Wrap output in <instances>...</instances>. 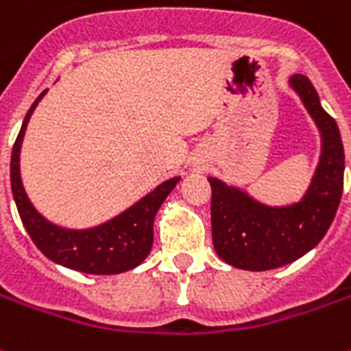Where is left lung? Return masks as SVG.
<instances>
[{
  "instance_id": "8db88e82",
  "label": "left lung",
  "mask_w": 351,
  "mask_h": 351,
  "mask_svg": "<svg viewBox=\"0 0 351 351\" xmlns=\"http://www.w3.org/2000/svg\"><path fill=\"white\" fill-rule=\"evenodd\" d=\"M307 113L321 132V157L304 197L290 206H267L245 190L209 176L211 230L217 256L245 271L288 265L313 250L332 225L344 188V145L311 80L290 76Z\"/></svg>"
}]
</instances>
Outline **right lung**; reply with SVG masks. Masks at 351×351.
<instances>
[{"mask_svg": "<svg viewBox=\"0 0 351 351\" xmlns=\"http://www.w3.org/2000/svg\"><path fill=\"white\" fill-rule=\"evenodd\" d=\"M45 92L47 90L38 95V99L28 109L11 154V190L26 232L30 234L36 247L57 265L86 275H119L130 271L149 256L154 244V219L167 195L178 184L180 176L161 182L156 190L138 199L134 206L92 228H63L49 223L28 199L19 165L26 125Z\"/></svg>", "mask_w": 351, "mask_h": 351, "instance_id": "1", "label": "right lung"}]
</instances>
